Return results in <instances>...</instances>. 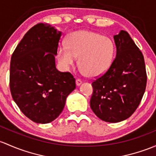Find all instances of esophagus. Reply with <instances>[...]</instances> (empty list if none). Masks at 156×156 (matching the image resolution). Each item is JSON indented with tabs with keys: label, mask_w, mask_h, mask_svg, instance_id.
I'll return each instance as SVG.
<instances>
[{
	"label": "esophagus",
	"mask_w": 156,
	"mask_h": 156,
	"mask_svg": "<svg viewBox=\"0 0 156 156\" xmlns=\"http://www.w3.org/2000/svg\"><path fill=\"white\" fill-rule=\"evenodd\" d=\"M75 82H76V85H77V86H80V85L81 84V83H82V81H81V79H79V78H78V79H76V81H75Z\"/></svg>",
	"instance_id": "34e87169"
}]
</instances>
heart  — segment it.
I'll return each mask as SVG.
<instances>
[{"label":"heart","instance_id":"1","mask_svg":"<svg viewBox=\"0 0 156 156\" xmlns=\"http://www.w3.org/2000/svg\"><path fill=\"white\" fill-rule=\"evenodd\" d=\"M115 45L106 36L90 30H78L66 39V45L59 46L57 58L63 68L76 62L90 76H98L110 68L115 54Z\"/></svg>","mask_w":156,"mask_h":156}]
</instances>
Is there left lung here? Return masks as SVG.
Instances as JSON below:
<instances>
[{
    "label": "left lung",
    "mask_w": 156,
    "mask_h": 156,
    "mask_svg": "<svg viewBox=\"0 0 156 156\" xmlns=\"http://www.w3.org/2000/svg\"><path fill=\"white\" fill-rule=\"evenodd\" d=\"M117 55L111 66L93 81L92 111L101 120L126 119L140 105L147 86L144 55L129 34L120 30L114 37Z\"/></svg>",
    "instance_id": "left-lung-1"
}]
</instances>
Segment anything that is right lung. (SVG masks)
<instances>
[{"instance_id": "add662e5", "label": "right lung", "mask_w": 156, "mask_h": 156, "mask_svg": "<svg viewBox=\"0 0 156 156\" xmlns=\"http://www.w3.org/2000/svg\"><path fill=\"white\" fill-rule=\"evenodd\" d=\"M61 33L50 25L36 24L12 53L9 87L13 100L27 118L48 123L63 111L68 95L76 87L69 72L55 66Z\"/></svg>"}]
</instances>
